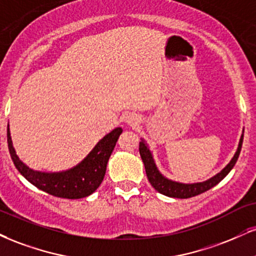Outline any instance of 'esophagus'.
<instances>
[{
  "label": "esophagus",
  "instance_id": "obj_1",
  "mask_svg": "<svg viewBox=\"0 0 256 256\" xmlns=\"http://www.w3.org/2000/svg\"><path fill=\"white\" fill-rule=\"evenodd\" d=\"M125 122H128V125H130V126L138 125V118H137V116H134V114H128L125 118Z\"/></svg>",
  "mask_w": 256,
  "mask_h": 256
}]
</instances>
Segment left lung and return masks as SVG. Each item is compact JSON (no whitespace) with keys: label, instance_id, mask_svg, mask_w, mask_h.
<instances>
[{"label":"left lung","instance_id":"obj_1","mask_svg":"<svg viewBox=\"0 0 256 256\" xmlns=\"http://www.w3.org/2000/svg\"><path fill=\"white\" fill-rule=\"evenodd\" d=\"M242 142H243V134L240 140L238 148H237V152L234 156L232 161H230L229 164L226 166L220 173L214 175V178H211L210 180L204 181V182L199 184H178L175 182V181L168 180L164 176H162L161 173L156 168L155 162H154L152 152H149V148L146 146L144 142H140V158L143 160L144 167H146V173L148 176V180L152 184V186L155 188L158 192L161 193V194H164L167 196H172V198H180V199H187L192 198V196H196L198 194H202V193L206 192L214 186H216L218 182H220L224 178L229 174V172L232 170L238 158L240 152H241L242 148Z\"/></svg>","mask_w":256,"mask_h":256}]
</instances>
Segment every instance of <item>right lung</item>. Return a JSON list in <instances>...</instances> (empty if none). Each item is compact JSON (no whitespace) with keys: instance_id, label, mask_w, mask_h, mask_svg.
<instances>
[{"instance_id":"1","label":"right lung","mask_w":256,"mask_h":256,"mask_svg":"<svg viewBox=\"0 0 256 256\" xmlns=\"http://www.w3.org/2000/svg\"><path fill=\"white\" fill-rule=\"evenodd\" d=\"M122 132V128H116L110 132L78 166L63 173H42L32 170L24 164L15 154L9 130H7V142L15 167L30 184L58 198L80 199L95 192L102 182L107 162Z\"/></svg>"}]
</instances>
